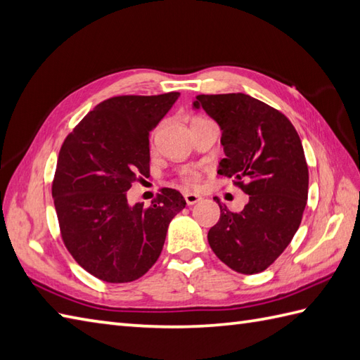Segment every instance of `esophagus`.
<instances>
[{"instance_id":"34e87169","label":"esophagus","mask_w":360,"mask_h":360,"mask_svg":"<svg viewBox=\"0 0 360 360\" xmlns=\"http://www.w3.org/2000/svg\"><path fill=\"white\" fill-rule=\"evenodd\" d=\"M184 198H186V202H187V205H193V204H196V202H199L200 198L199 195H196V193H184Z\"/></svg>"}]
</instances>
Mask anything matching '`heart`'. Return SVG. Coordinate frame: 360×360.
Here are the masks:
<instances>
[{
    "label": "heart",
    "mask_w": 360,
    "mask_h": 360,
    "mask_svg": "<svg viewBox=\"0 0 360 360\" xmlns=\"http://www.w3.org/2000/svg\"><path fill=\"white\" fill-rule=\"evenodd\" d=\"M200 173L198 169H186L182 172V179L187 184H196L199 181Z\"/></svg>",
    "instance_id": "1"
}]
</instances>
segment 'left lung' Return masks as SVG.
<instances>
[{
  "label": "left lung",
  "mask_w": 360,
  "mask_h": 360,
  "mask_svg": "<svg viewBox=\"0 0 360 360\" xmlns=\"http://www.w3.org/2000/svg\"><path fill=\"white\" fill-rule=\"evenodd\" d=\"M193 108H204L222 130L225 158L218 173L248 195L239 213L214 198L221 218L208 231V244L231 270L261 273L287 248L302 221L308 198L302 142L285 115L245 94L199 95Z\"/></svg>",
  "instance_id": "obj_1"
}]
</instances>
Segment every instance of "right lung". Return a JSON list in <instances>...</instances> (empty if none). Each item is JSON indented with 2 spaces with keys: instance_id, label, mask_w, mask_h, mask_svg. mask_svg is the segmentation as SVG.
<instances>
[{
  "instance_id": "1",
  "label": "right lung",
  "mask_w": 360,
  "mask_h": 360,
  "mask_svg": "<svg viewBox=\"0 0 360 360\" xmlns=\"http://www.w3.org/2000/svg\"><path fill=\"white\" fill-rule=\"evenodd\" d=\"M179 98L115 96L73 129L58 156L52 196L64 244L82 269L110 283L144 276L160 257L170 221L186 199L162 188L152 207L127 190L150 173L148 135Z\"/></svg>"
}]
</instances>
